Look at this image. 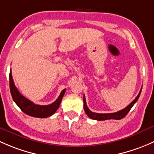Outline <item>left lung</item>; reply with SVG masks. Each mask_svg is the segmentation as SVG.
I'll list each match as a JSON object with an SVG mask.
<instances>
[{
    "mask_svg": "<svg viewBox=\"0 0 154 154\" xmlns=\"http://www.w3.org/2000/svg\"><path fill=\"white\" fill-rule=\"evenodd\" d=\"M141 92H142V89L140 90V92L139 93L138 96H136V99H134L131 104L128 106H127L126 107L122 110H119V111L116 112H112V113H97V112H93L91 110H89V108L87 106L86 104V100H85V96L84 95L83 96V101H84V109H85V111L86 112V114L88 115L89 118L92 119L98 120V121H103V120H107V119H116L119 120L122 119V118H124L125 116L128 113V112L131 110V109L132 108L133 106L135 104V103L139 99V96H140Z\"/></svg>",
    "mask_w": 154,
    "mask_h": 154,
    "instance_id": "left-lung-1",
    "label": "left lung"
}]
</instances>
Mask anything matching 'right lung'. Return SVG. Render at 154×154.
<instances>
[{"label":"right lung","instance_id":"obj_1","mask_svg":"<svg viewBox=\"0 0 154 154\" xmlns=\"http://www.w3.org/2000/svg\"><path fill=\"white\" fill-rule=\"evenodd\" d=\"M9 88H10L12 99L15 104L20 107V110L30 116L36 117V118H46V117H49L53 115L59 107L63 96L66 91V89H64L61 91L58 99L52 104H48V105L35 104L20 94V93L18 91L14 84L11 71L9 72Z\"/></svg>","mask_w":154,"mask_h":154}]
</instances>
